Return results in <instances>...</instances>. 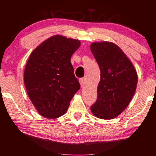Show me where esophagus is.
<instances>
[{
	"label": "esophagus",
	"instance_id": "obj_1",
	"mask_svg": "<svg viewBox=\"0 0 156 156\" xmlns=\"http://www.w3.org/2000/svg\"><path fill=\"white\" fill-rule=\"evenodd\" d=\"M80 85H81V87H84V79L83 78H80Z\"/></svg>",
	"mask_w": 156,
	"mask_h": 156
}]
</instances>
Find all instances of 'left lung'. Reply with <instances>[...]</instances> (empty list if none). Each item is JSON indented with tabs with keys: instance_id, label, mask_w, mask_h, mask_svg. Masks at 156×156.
I'll list each match as a JSON object with an SVG mask.
<instances>
[{
	"instance_id": "obj_1",
	"label": "left lung",
	"mask_w": 156,
	"mask_h": 156,
	"mask_svg": "<svg viewBox=\"0 0 156 156\" xmlns=\"http://www.w3.org/2000/svg\"><path fill=\"white\" fill-rule=\"evenodd\" d=\"M90 48L101 72L97 99L91 111L97 118L114 119L131 101L137 86V74L126 55L112 42H94Z\"/></svg>"
}]
</instances>
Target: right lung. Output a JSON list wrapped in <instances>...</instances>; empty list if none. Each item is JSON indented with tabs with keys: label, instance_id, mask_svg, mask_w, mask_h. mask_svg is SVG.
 Masks as SVG:
<instances>
[{
	"label": "right lung",
	"instance_id": "1",
	"mask_svg": "<svg viewBox=\"0 0 156 156\" xmlns=\"http://www.w3.org/2000/svg\"><path fill=\"white\" fill-rule=\"evenodd\" d=\"M80 42L52 36L31 53L24 72L27 94L42 116L55 119L67 112L70 101L80 88L70 59Z\"/></svg>",
	"mask_w": 156,
	"mask_h": 156
}]
</instances>
